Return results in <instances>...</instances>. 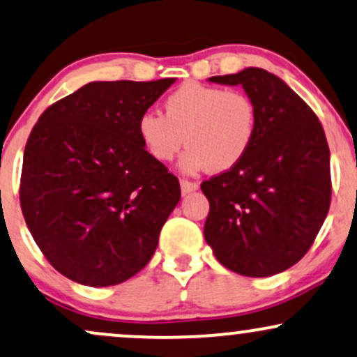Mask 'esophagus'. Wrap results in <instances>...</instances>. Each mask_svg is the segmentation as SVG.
<instances>
[{"instance_id": "1", "label": "esophagus", "mask_w": 357, "mask_h": 357, "mask_svg": "<svg viewBox=\"0 0 357 357\" xmlns=\"http://www.w3.org/2000/svg\"><path fill=\"white\" fill-rule=\"evenodd\" d=\"M181 191L183 195H188V192H192L196 191L197 188H199V184H197L196 181H190V179H181Z\"/></svg>"}]
</instances>
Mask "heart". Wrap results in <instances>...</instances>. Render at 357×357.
<instances>
[{
	"instance_id": "obj_1",
	"label": "heart",
	"mask_w": 357,
	"mask_h": 357,
	"mask_svg": "<svg viewBox=\"0 0 357 357\" xmlns=\"http://www.w3.org/2000/svg\"><path fill=\"white\" fill-rule=\"evenodd\" d=\"M162 108L165 114L144 111L136 124L141 144L158 162H169L186 143V173L208 166L227 171L255 143L257 108L243 91L190 81L167 94Z\"/></svg>"
}]
</instances>
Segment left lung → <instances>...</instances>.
Instances as JSON below:
<instances>
[{"mask_svg": "<svg viewBox=\"0 0 357 357\" xmlns=\"http://www.w3.org/2000/svg\"><path fill=\"white\" fill-rule=\"evenodd\" d=\"M241 84L257 108L244 160L201 183L204 238L225 268L249 278L286 271L314 243L331 204L329 146L314 111L261 68L213 76Z\"/></svg>", "mask_w": 357, "mask_h": 357, "instance_id": "obj_1", "label": "left lung"}]
</instances>
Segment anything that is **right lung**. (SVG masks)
Returning <instances> with one entry per match:
<instances>
[{
    "label": "right lung",
    "instance_id": "1",
    "mask_svg": "<svg viewBox=\"0 0 357 357\" xmlns=\"http://www.w3.org/2000/svg\"><path fill=\"white\" fill-rule=\"evenodd\" d=\"M174 83L94 81L53 102L23 156L20 203L50 264L79 284L114 286L156 251L181 188L137 136V118Z\"/></svg>",
    "mask_w": 357,
    "mask_h": 357
}]
</instances>
